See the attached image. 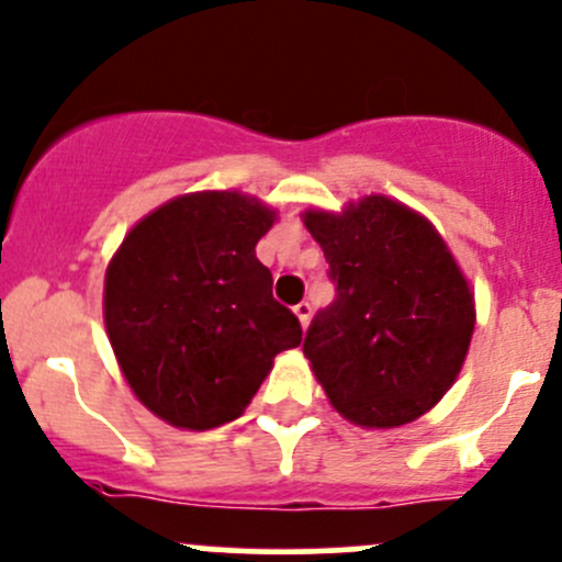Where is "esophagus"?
Masks as SVG:
<instances>
[{
  "label": "esophagus",
  "mask_w": 562,
  "mask_h": 562,
  "mask_svg": "<svg viewBox=\"0 0 562 562\" xmlns=\"http://www.w3.org/2000/svg\"><path fill=\"white\" fill-rule=\"evenodd\" d=\"M293 312H296L301 326H306V323H310V315H312V304L310 301H299V304L293 306Z\"/></svg>",
  "instance_id": "esophagus-1"
}]
</instances>
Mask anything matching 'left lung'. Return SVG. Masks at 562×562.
Instances as JSON below:
<instances>
[{
    "mask_svg": "<svg viewBox=\"0 0 562 562\" xmlns=\"http://www.w3.org/2000/svg\"><path fill=\"white\" fill-rule=\"evenodd\" d=\"M304 226L336 285L304 336L317 382L363 428L417 420L450 390L474 334V296L445 239L385 196L341 215L310 210Z\"/></svg>",
    "mask_w": 562,
    "mask_h": 562,
    "instance_id": "8db88e82",
    "label": "left lung"
}]
</instances>
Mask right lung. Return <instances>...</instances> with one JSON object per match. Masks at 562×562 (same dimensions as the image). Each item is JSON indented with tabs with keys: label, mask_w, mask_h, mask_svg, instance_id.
Here are the masks:
<instances>
[{
	"label": "right lung",
	"mask_w": 562,
	"mask_h": 562,
	"mask_svg": "<svg viewBox=\"0 0 562 562\" xmlns=\"http://www.w3.org/2000/svg\"><path fill=\"white\" fill-rule=\"evenodd\" d=\"M274 223L236 191L158 206L123 239L104 280V323L123 376L153 415L206 430L236 420L301 323L256 258Z\"/></svg>",
	"instance_id": "1"
}]
</instances>
